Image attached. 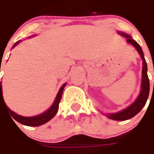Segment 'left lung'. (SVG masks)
<instances>
[{
	"mask_svg": "<svg viewBox=\"0 0 154 154\" xmlns=\"http://www.w3.org/2000/svg\"><path fill=\"white\" fill-rule=\"evenodd\" d=\"M120 34V33H119ZM122 35L126 36L127 38V42L129 44L133 45L136 50L138 51V53L141 56L142 60H143V79H142V87H141V92L139 94V96L138 97V99L135 100V102L132 105L127 108L126 109L120 111L119 113L116 114H108V118H109L111 119H114V120H118V121H122V120H127L131 119L134 116H135L136 114H138L141 109L143 108L145 105V103L147 102V100L149 98V79L148 77V74H147V63L144 59V55H143V52L142 51L140 45L133 39H131V37L129 35H128L126 34L121 33ZM153 89H154V83H153Z\"/></svg>",
	"mask_w": 154,
	"mask_h": 154,
	"instance_id": "8db88e82",
	"label": "left lung"
}]
</instances>
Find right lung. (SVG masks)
<instances>
[{"label": "right lung", "mask_w": 154, "mask_h": 154, "mask_svg": "<svg viewBox=\"0 0 154 154\" xmlns=\"http://www.w3.org/2000/svg\"><path fill=\"white\" fill-rule=\"evenodd\" d=\"M16 44H17V43H16ZM1 63H2V62H1ZM65 85H66V84H64V85L61 86V88H60V91L58 93L57 96L55 98V100H54V103L52 104V106H51L47 111H45L44 114L37 115V116H34V117H23V116H20L19 114H16V113H14L13 111H11V110L9 108L5 105V102H4V100H3V97H2V83H1V104H2V102H4V104H5V107L7 108V110H8V112L10 113V114L11 115V117H12L15 120H16L17 122H19L20 124L26 125V126H30V127L40 126V125H42V124L47 123L48 121L51 120V119L56 114V113H57L58 111V109H59V103H60V100H61L62 93H63V90H64V88H65Z\"/></svg>", "instance_id": "obj_1"}]
</instances>
